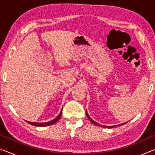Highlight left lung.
Instances as JSON below:
<instances>
[{"instance_id": "obj_1", "label": "left lung", "mask_w": 155, "mask_h": 155, "mask_svg": "<svg viewBox=\"0 0 155 155\" xmlns=\"http://www.w3.org/2000/svg\"><path fill=\"white\" fill-rule=\"evenodd\" d=\"M86 115H87V117H88V119L90 120V122H91V123H92V124H95V125H96V126H98V127H104V128H114V127H118V126H120V125L125 124L126 123H127V122L122 123V124H117V125H114V126H103V125H101V124H98V123H97L96 122H95V121H94V120H93L92 119H91V117H90V116H89V115H88V114H87V111H86Z\"/></svg>"}]
</instances>
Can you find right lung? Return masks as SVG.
<instances>
[{
	"instance_id": "right-lung-1",
	"label": "right lung",
	"mask_w": 155,
	"mask_h": 155,
	"mask_svg": "<svg viewBox=\"0 0 155 155\" xmlns=\"http://www.w3.org/2000/svg\"><path fill=\"white\" fill-rule=\"evenodd\" d=\"M62 109H63V108H62ZM62 109H61V112H60V114L57 115L55 118L51 120V121L46 122H28V121H26V122L31 125L35 126V127H47V126L54 124H55V123L60 119V117H61V115H62Z\"/></svg>"
}]
</instances>
